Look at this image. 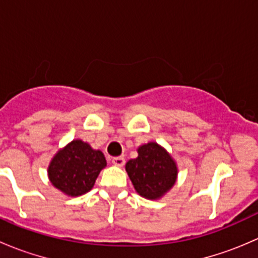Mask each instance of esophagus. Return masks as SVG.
Segmentation results:
<instances>
[{
    "label": "esophagus",
    "instance_id": "esophagus-1",
    "mask_svg": "<svg viewBox=\"0 0 258 258\" xmlns=\"http://www.w3.org/2000/svg\"><path fill=\"white\" fill-rule=\"evenodd\" d=\"M124 158L123 157H113L112 158V163L114 166H118V167H122L124 165Z\"/></svg>",
    "mask_w": 258,
    "mask_h": 258
}]
</instances>
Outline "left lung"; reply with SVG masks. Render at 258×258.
<instances>
[{
	"instance_id": "1",
	"label": "left lung",
	"mask_w": 258,
	"mask_h": 258,
	"mask_svg": "<svg viewBox=\"0 0 258 258\" xmlns=\"http://www.w3.org/2000/svg\"><path fill=\"white\" fill-rule=\"evenodd\" d=\"M139 157L126 163V171L135 189L146 199L162 196L175 184L177 167L167 151L155 142L141 146Z\"/></svg>"
}]
</instances>
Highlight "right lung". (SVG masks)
<instances>
[{
  "instance_id": "obj_1",
  "label": "right lung",
  "mask_w": 258,
  "mask_h": 258,
  "mask_svg": "<svg viewBox=\"0 0 258 258\" xmlns=\"http://www.w3.org/2000/svg\"><path fill=\"white\" fill-rule=\"evenodd\" d=\"M106 166L101 151H95L81 140L58 151L48 167L49 181L69 196H80L90 191L98 173Z\"/></svg>"
}]
</instances>
